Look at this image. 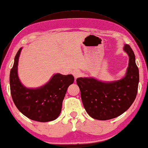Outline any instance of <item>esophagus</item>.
Returning <instances> with one entry per match:
<instances>
[{"mask_svg": "<svg viewBox=\"0 0 148 148\" xmlns=\"http://www.w3.org/2000/svg\"><path fill=\"white\" fill-rule=\"evenodd\" d=\"M72 74H73V75L75 77V79L81 76V72L78 70H74L73 71V73H72Z\"/></svg>", "mask_w": 148, "mask_h": 148, "instance_id": "obj_1", "label": "esophagus"}]
</instances>
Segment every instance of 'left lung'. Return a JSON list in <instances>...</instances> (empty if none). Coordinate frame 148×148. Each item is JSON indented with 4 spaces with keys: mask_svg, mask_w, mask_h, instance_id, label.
I'll use <instances>...</instances> for the list:
<instances>
[{
    "mask_svg": "<svg viewBox=\"0 0 148 148\" xmlns=\"http://www.w3.org/2000/svg\"><path fill=\"white\" fill-rule=\"evenodd\" d=\"M129 55V66L125 76L117 81L103 82L93 78H78L83 105L92 118L106 121L116 118L127 110L137 95L139 80V69L131 46L125 45Z\"/></svg>",
    "mask_w": 148,
    "mask_h": 148,
    "instance_id": "8db88e82",
    "label": "left lung"
}]
</instances>
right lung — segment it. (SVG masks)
Instances as JSON below:
<instances>
[{
  "label": "right lung",
  "instance_id": "1",
  "mask_svg": "<svg viewBox=\"0 0 148 148\" xmlns=\"http://www.w3.org/2000/svg\"><path fill=\"white\" fill-rule=\"evenodd\" d=\"M22 48L17 51L10 72V93L14 104L21 113L32 121L45 122L55 120L61 113L68 87L74 82L72 75H54L45 85L28 88L21 84L17 65Z\"/></svg>",
  "mask_w": 148,
  "mask_h": 148
}]
</instances>
